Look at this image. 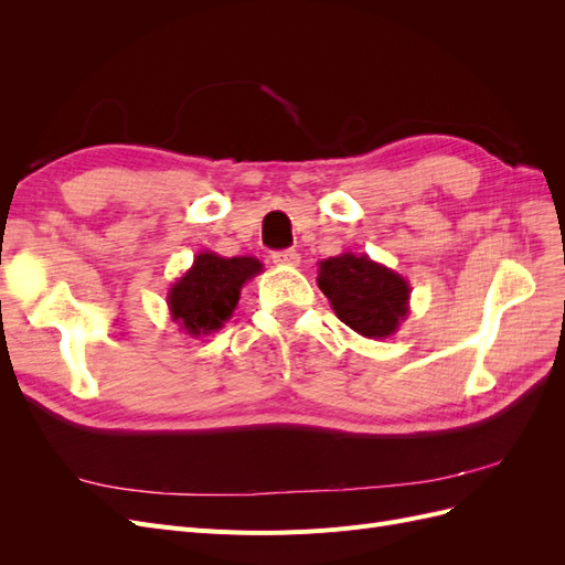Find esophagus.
<instances>
[{
	"mask_svg": "<svg viewBox=\"0 0 565 565\" xmlns=\"http://www.w3.org/2000/svg\"><path fill=\"white\" fill-rule=\"evenodd\" d=\"M270 259H273V264H278V266H299L301 256H299L297 249H280V252H273Z\"/></svg>",
	"mask_w": 565,
	"mask_h": 565,
	"instance_id": "obj_1",
	"label": "esophagus"
}]
</instances>
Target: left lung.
I'll list each match as a JSON object with an SVG mask.
<instances>
[{
	"mask_svg": "<svg viewBox=\"0 0 565 565\" xmlns=\"http://www.w3.org/2000/svg\"><path fill=\"white\" fill-rule=\"evenodd\" d=\"M318 287L337 318L367 339H386L407 316L409 285L370 256L351 252L320 262Z\"/></svg>",
	"mask_w": 565,
	"mask_h": 565,
	"instance_id": "left-lung-1",
	"label": "left lung"
}]
</instances>
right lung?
Wrapping results in <instances>:
<instances>
[{"instance_id": "obj_1", "label": "right lung", "mask_w": 565, "mask_h": 565, "mask_svg": "<svg viewBox=\"0 0 565 565\" xmlns=\"http://www.w3.org/2000/svg\"><path fill=\"white\" fill-rule=\"evenodd\" d=\"M262 270V262L254 256L226 259L214 252L198 254L191 270L169 289L167 303L172 320L193 337L221 330L235 311L243 285Z\"/></svg>"}]
</instances>
